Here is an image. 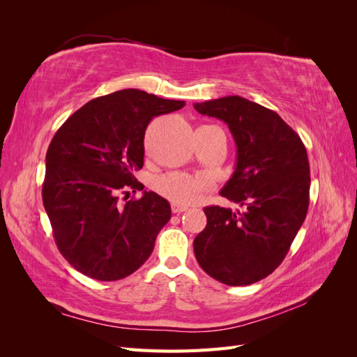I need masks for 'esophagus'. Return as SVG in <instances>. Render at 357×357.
Listing matches in <instances>:
<instances>
[{
	"label": "esophagus",
	"instance_id": "34e87169",
	"mask_svg": "<svg viewBox=\"0 0 357 357\" xmlns=\"http://www.w3.org/2000/svg\"><path fill=\"white\" fill-rule=\"evenodd\" d=\"M188 208H189V207H186V205H181V204H177V202H172V204H171L172 213L180 214V213H183V211H186Z\"/></svg>",
	"mask_w": 357,
	"mask_h": 357
}]
</instances>
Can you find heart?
<instances>
[{
	"label": "heart",
	"instance_id": "obj_1",
	"mask_svg": "<svg viewBox=\"0 0 357 357\" xmlns=\"http://www.w3.org/2000/svg\"><path fill=\"white\" fill-rule=\"evenodd\" d=\"M155 189L167 199L177 204H190L197 201L205 189V181L201 177L172 172L156 180Z\"/></svg>",
	"mask_w": 357,
	"mask_h": 357
}]
</instances>
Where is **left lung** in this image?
Instances as JSON below:
<instances>
[{
	"label": "left lung",
	"mask_w": 357,
	"mask_h": 357,
	"mask_svg": "<svg viewBox=\"0 0 357 357\" xmlns=\"http://www.w3.org/2000/svg\"><path fill=\"white\" fill-rule=\"evenodd\" d=\"M228 125L236 146L232 177L220 195L244 207H205L193 241L199 266L228 286L253 284L283 262L305 220L310 164L304 143L275 112L232 95L193 104Z\"/></svg>",
	"instance_id": "8db88e82"
}]
</instances>
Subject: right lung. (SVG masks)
Segmentation results:
<instances>
[{"mask_svg": "<svg viewBox=\"0 0 357 357\" xmlns=\"http://www.w3.org/2000/svg\"><path fill=\"white\" fill-rule=\"evenodd\" d=\"M183 105L144 91H117L84 104L53 137L43 204L59 252L79 273L116 282L152 255L171 219L169 202L144 190L122 204L119 193L144 189L134 172L144 164L146 128Z\"/></svg>", "mask_w": 357, "mask_h": 357, "instance_id": "obj_1", "label": "right lung"}]
</instances>
